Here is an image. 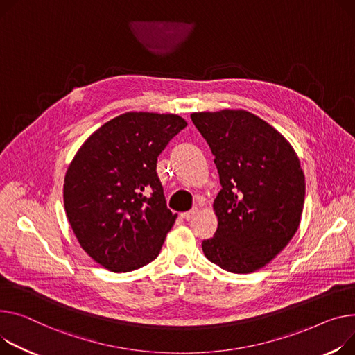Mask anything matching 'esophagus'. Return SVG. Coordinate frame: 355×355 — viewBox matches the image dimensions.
Returning <instances> with one entry per match:
<instances>
[{"label":"esophagus","instance_id":"34e87169","mask_svg":"<svg viewBox=\"0 0 355 355\" xmlns=\"http://www.w3.org/2000/svg\"><path fill=\"white\" fill-rule=\"evenodd\" d=\"M198 212V208L197 207H194V208H191L190 211H185V212H181V217L182 218H185V220H190V218H193L196 214Z\"/></svg>","mask_w":355,"mask_h":355}]
</instances>
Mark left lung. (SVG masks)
<instances>
[{"instance_id": "obj_1", "label": "left lung", "mask_w": 355, "mask_h": 355, "mask_svg": "<svg viewBox=\"0 0 355 355\" xmlns=\"http://www.w3.org/2000/svg\"><path fill=\"white\" fill-rule=\"evenodd\" d=\"M214 154L218 227L202 241L211 263L235 274L266 267L287 247L302 216L305 177L286 137L245 110L193 112Z\"/></svg>"}]
</instances>
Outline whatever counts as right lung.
I'll use <instances>...</instances> for the list:
<instances>
[{
	"instance_id": "obj_1",
	"label": "right lung",
	"mask_w": 355,
	"mask_h": 355,
	"mask_svg": "<svg viewBox=\"0 0 355 355\" xmlns=\"http://www.w3.org/2000/svg\"><path fill=\"white\" fill-rule=\"evenodd\" d=\"M187 121L131 111L94 131L64 178L65 214L81 248L104 268L128 272L157 258L177 214L167 208L157 158Z\"/></svg>"
}]
</instances>
